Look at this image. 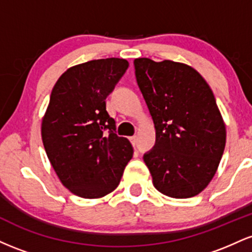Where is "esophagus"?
Listing matches in <instances>:
<instances>
[{"label": "esophagus", "mask_w": 252, "mask_h": 252, "mask_svg": "<svg viewBox=\"0 0 252 252\" xmlns=\"http://www.w3.org/2000/svg\"><path fill=\"white\" fill-rule=\"evenodd\" d=\"M130 140V142H131V144L132 146H136V143H137V136H131V137L129 138Z\"/></svg>", "instance_id": "obj_1"}]
</instances>
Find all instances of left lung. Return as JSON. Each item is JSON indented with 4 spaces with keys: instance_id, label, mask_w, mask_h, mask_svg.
Here are the masks:
<instances>
[{
    "instance_id": "left-lung-1",
    "label": "left lung",
    "mask_w": 252,
    "mask_h": 252,
    "mask_svg": "<svg viewBox=\"0 0 252 252\" xmlns=\"http://www.w3.org/2000/svg\"><path fill=\"white\" fill-rule=\"evenodd\" d=\"M135 76L155 124L156 141L143 160L158 192L194 196L215 176L226 130L206 80L186 63L134 60Z\"/></svg>"
}]
</instances>
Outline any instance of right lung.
<instances>
[{"label": "right lung", "mask_w": 252, "mask_h": 252, "mask_svg": "<svg viewBox=\"0 0 252 252\" xmlns=\"http://www.w3.org/2000/svg\"><path fill=\"white\" fill-rule=\"evenodd\" d=\"M128 66L120 58L79 63L63 72L52 90L42 143L62 184L82 198L111 193L132 158L131 143L117 136L105 103Z\"/></svg>", "instance_id": "obj_1"}]
</instances>
